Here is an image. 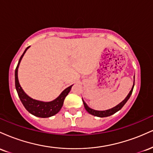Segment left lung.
<instances>
[{
	"label": "left lung",
	"instance_id": "obj_1",
	"mask_svg": "<svg viewBox=\"0 0 153 153\" xmlns=\"http://www.w3.org/2000/svg\"><path fill=\"white\" fill-rule=\"evenodd\" d=\"M134 85H133L132 88H131L130 92H129V94L127 95V96L125 98V99H124V101H122L120 103H119L117 106L114 107V108H110V109H108V110H105V111L94 110V109H92V108H91L90 107L88 106V105L85 103V101L82 100V102H83V104H84V107H85V110H86L91 115H94V116H96V117H109V116L114 114H115L116 112H117L118 111L120 110L121 108L124 106V105L127 103V101L129 100V98H130L131 94H132L133 88H134Z\"/></svg>",
	"mask_w": 153,
	"mask_h": 153
}]
</instances>
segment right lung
<instances>
[{"label": "right lung", "mask_w": 153, "mask_h": 153, "mask_svg": "<svg viewBox=\"0 0 153 153\" xmlns=\"http://www.w3.org/2000/svg\"><path fill=\"white\" fill-rule=\"evenodd\" d=\"M29 47H28L26 49L25 51L22 56H21L20 59H19V63L17 65L15 71V86L16 89L17 93H18L19 97L21 101L25 107V108L29 113L31 114L36 116V117H41V118H47V117H50L52 116L55 115L59 111V110L62 108L63 103H64V100L65 97L69 94V92L71 90V88L73 85L71 86L68 87L66 89L61 93L57 99H55L53 101H50V102H44V101H38V100H35L31 99L29 97L27 94L24 92L22 88L21 87L20 84H19V79H18V68L20 64L21 60H22L23 56L24 55L26 50L29 49Z\"/></svg>", "instance_id": "add662e5"}]
</instances>
